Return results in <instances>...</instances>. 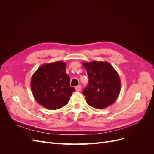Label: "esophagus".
<instances>
[{"label":"esophagus","instance_id":"34e87169","mask_svg":"<svg viewBox=\"0 0 154 154\" xmlns=\"http://www.w3.org/2000/svg\"><path fill=\"white\" fill-rule=\"evenodd\" d=\"M75 89L76 91H80L81 89H82V87L81 85H78L75 87Z\"/></svg>","mask_w":154,"mask_h":154}]
</instances>
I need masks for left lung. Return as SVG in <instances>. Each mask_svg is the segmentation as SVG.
<instances>
[{
	"label": "left lung",
	"mask_w": 154,
	"mask_h": 154,
	"mask_svg": "<svg viewBox=\"0 0 154 154\" xmlns=\"http://www.w3.org/2000/svg\"><path fill=\"white\" fill-rule=\"evenodd\" d=\"M87 70L88 83L83 91L87 103L97 109H103L113 104L121 91L119 74L107 62H82Z\"/></svg>",
	"instance_id": "obj_1"
}]
</instances>
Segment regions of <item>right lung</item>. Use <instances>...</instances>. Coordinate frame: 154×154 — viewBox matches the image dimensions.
Returning <instances> with one entry per match:
<instances>
[{
	"label": "right lung",
	"mask_w": 154,
	"mask_h": 154,
	"mask_svg": "<svg viewBox=\"0 0 154 154\" xmlns=\"http://www.w3.org/2000/svg\"><path fill=\"white\" fill-rule=\"evenodd\" d=\"M67 64L55 62L42 64L32 76L31 88L35 100L49 110L66 105L74 88L70 86V78L66 72Z\"/></svg>",
	"instance_id": "1"
}]
</instances>
